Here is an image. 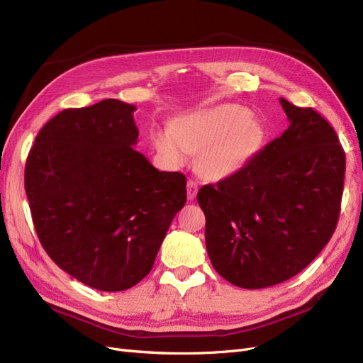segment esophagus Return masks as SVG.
Returning <instances> with one entry per match:
<instances>
[{
	"mask_svg": "<svg viewBox=\"0 0 363 363\" xmlns=\"http://www.w3.org/2000/svg\"><path fill=\"white\" fill-rule=\"evenodd\" d=\"M196 192H199V184H196L194 180L188 182V200H194L196 196Z\"/></svg>",
	"mask_w": 363,
	"mask_h": 363,
	"instance_id": "esophagus-1",
	"label": "esophagus"
}]
</instances>
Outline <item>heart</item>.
Returning <instances> with one entry per match:
<instances>
[{"instance_id": "heart-1", "label": "heart", "mask_w": 363, "mask_h": 363, "mask_svg": "<svg viewBox=\"0 0 363 363\" xmlns=\"http://www.w3.org/2000/svg\"><path fill=\"white\" fill-rule=\"evenodd\" d=\"M263 130L248 108L219 104L174 119L171 128L151 133V144L168 168H182L199 155L196 168L208 180L242 169L259 151Z\"/></svg>"}]
</instances>
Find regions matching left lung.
Listing matches in <instances>:
<instances>
[{"mask_svg":"<svg viewBox=\"0 0 363 363\" xmlns=\"http://www.w3.org/2000/svg\"><path fill=\"white\" fill-rule=\"evenodd\" d=\"M280 104L288 130L196 195L213 268L245 289L274 286L309 265L330 240L342 200L345 152L333 127L311 107Z\"/></svg>","mask_w":363,"mask_h":363,"instance_id":"left-lung-1","label":"left lung"}]
</instances>
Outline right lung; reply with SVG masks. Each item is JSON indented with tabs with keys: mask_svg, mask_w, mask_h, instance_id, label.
Wrapping results in <instances>:
<instances>
[{
	"mask_svg": "<svg viewBox=\"0 0 363 363\" xmlns=\"http://www.w3.org/2000/svg\"><path fill=\"white\" fill-rule=\"evenodd\" d=\"M135 111L113 98L67 108L42 127L26 163L43 250L98 291H125L144 279L186 203L184 175L156 169L133 148Z\"/></svg>",
	"mask_w": 363,
	"mask_h": 363,
	"instance_id": "right-lung-1",
	"label": "right lung"
}]
</instances>
